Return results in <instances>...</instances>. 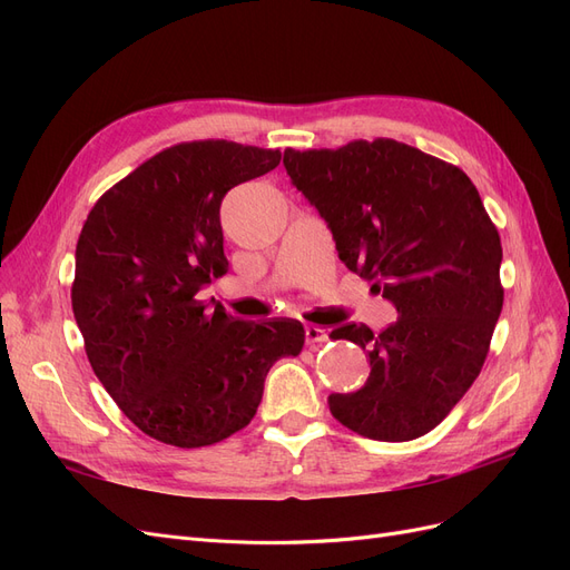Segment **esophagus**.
<instances>
[{
    "label": "esophagus",
    "instance_id": "esophagus-1",
    "mask_svg": "<svg viewBox=\"0 0 570 570\" xmlns=\"http://www.w3.org/2000/svg\"><path fill=\"white\" fill-rule=\"evenodd\" d=\"M304 337H306V344H318V342L327 340V331H323V327H318V325H306Z\"/></svg>",
    "mask_w": 570,
    "mask_h": 570
}]
</instances>
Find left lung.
<instances>
[{
    "label": "left lung",
    "mask_w": 570,
    "mask_h": 570,
    "mask_svg": "<svg viewBox=\"0 0 570 570\" xmlns=\"http://www.w3.org/2000/svg\"><path fill=\"white\" fill-rule=\"evenodd\" d=\"M283 166L333 233L340 262L400 314L377 335L356 323L331 333L371 361L364 387L327 396L331 413L381 442L430 433L473 385L502 314V243L475 185L387 137L285 149Z\"/></svg>",
    "instance_id": "8db88e82"
}]
</instances>
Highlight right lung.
I'll return each mask as SVG.
<instances>
[{
	"mask_svg": "<svg viewBox=\"0 0 570 570\" xmlns=\"http://www.w3.org/2000/svg\"><path fill=\"white\" fill-rule=\"evenodd\" d=\"M281 164L278 149L168 147L99 197L76 247L73 316L90 366L145 435L193 450L243 430L299 321L230 318L204 289L228 273L220 202Z\"/></svg>",
	"mask_w": 570,
	"mask_h": 570,
	"instance_id": "1",
	"label": "right lung"
}]
</instances>
